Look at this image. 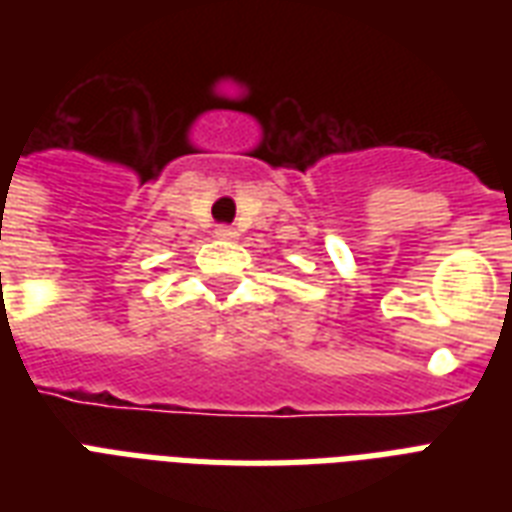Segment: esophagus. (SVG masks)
<instances>
[{
  "label": "esophagus",
  "mask_w": 512,
  "mask_h": 512,
  "mask_svg": "<svg viewBox=\"0 0 512 512\" xmlns=\"http://www.w3.org/2000/svg\"><path fill=\"white\" fill-rule=\"evenodd\" d=\"M215 233L220 236V239H236V236H239V231H236L233 225H217Z\"/></svg>",
  "instance_id": "obj_1"
}]
</instances>
